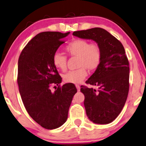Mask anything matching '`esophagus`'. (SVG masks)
Wrapping results in <instances>:
<instances>
[{
  "mask_svg": "<svg viewBox=\"0 0 146 146\" xmlns=\"http://www.w3.org/2000/svg\"><path fill=\"white\" fill-rule=\"evenodd\" d=\"M75 87H76L77 91H80V86H79V85H75Z\"/></svg>",
  "mask_w": 146,
  "mask_h": 146,
  "instance_id": "esophagus-1",
  "label": "esophagus"
}]
</instances>
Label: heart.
I'll list each match as a JSON object with an SVG mask.
<instances>
[{
  "mask_svg": "<svg viewBox=\"0 0 146 146\" xmlns=\"http://www.w3.org/2000/svg\"><path fill=\"white\" fill-rule=\"evenodd\" d=\"M67 53L72 57H78L77 67L79 69L70 71L63 75V80L69 83H79L87 75V69L94 71L100 66L102 59L100 46L96 43H90L83 39H76L65 47ZM54 67L65 71L67 69V58L60 53H55L52 59Z\"/></svg>",
  "mask_w": 146,
  "mask_h": 146,
  "instance_id": "obj_1",
  "label": "heart"
}]
</instances>
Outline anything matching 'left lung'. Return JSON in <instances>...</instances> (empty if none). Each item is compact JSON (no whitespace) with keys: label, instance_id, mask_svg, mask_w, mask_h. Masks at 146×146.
Instances as JSON below:
<instances>
[{"label":"left lung","instance_id":"8db88e82","mask_svg":"<svg viewBox=\"0 0 146 146\" xmlns=\"http://www.w3.org/2000/svg\"><path fill=\"white\" fill-rule=\"evenodd\" d=\"M73 35L94 40L102 49V62L86 81L87 84L98 89L82 85L81 91L85 96L89 119L95 123H110L121 113L129 92V61L123 44L106 30L98 27L75 31Z\"/></svg>","mask_w":146,"mask_h":146}]
</instances>
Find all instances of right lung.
<instances>
[{
  "instance_id": "1",
  "label": "right lung",
  "mask_w": 146,
  "mask_h": 146,
  "mask_svg": "<svg viewBox=\"0 0 146 146\" xmlns=\"http://www.w3.org/2000/svg\"><path fill=\"white\" fill-rule=\"evenodd\" d=\"M69 32L40 33L21 52L18 62L19 92L29 115L42 127L53 129L67 121L77 89L73 83L60 86L62 78L52 59ZM52 84L58 85L51 92Z\"/></svg>"
}]
</instances>
